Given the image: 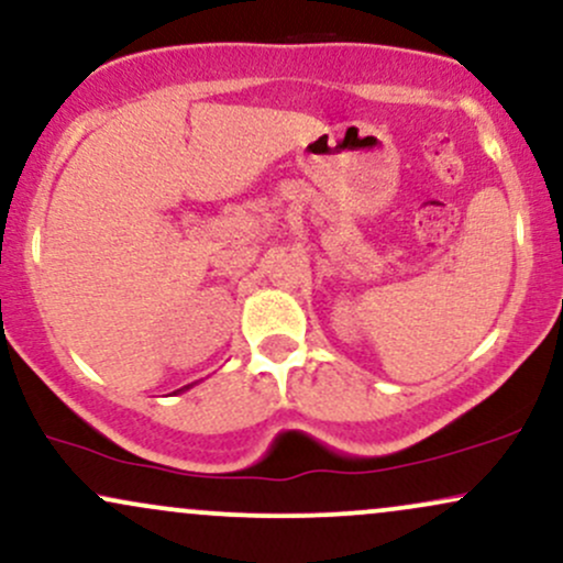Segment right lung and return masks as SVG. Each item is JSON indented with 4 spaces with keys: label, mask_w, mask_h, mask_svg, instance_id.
<instances>
[{
    "label": "right lung",
    "mask_w": 563,
    "mask_h": 563,
    "mask_svg": "<svg viewBox=\"0 0 563 563\" xmlns=\"http://www.w3.org/2000/svg\"><path fill=\"white\" fill-rule=\"evenodd\" d=\"M183 390H188V385H186V388H180V394H183Z\"/></svg>",
    "instance_id": "obj_1"
}]
</instances>
